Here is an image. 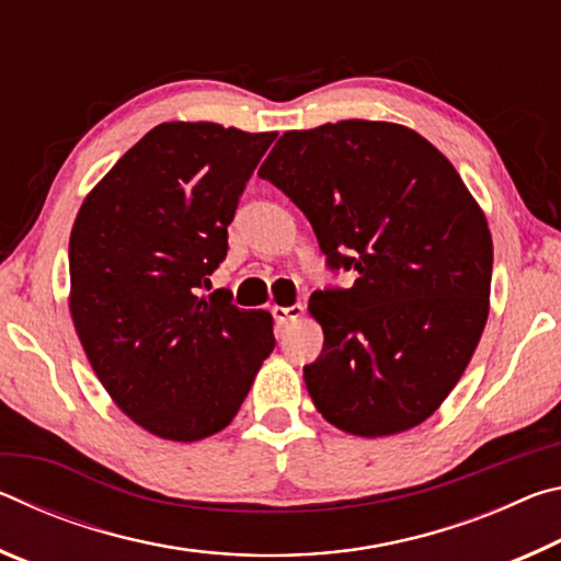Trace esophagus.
<instances>
[{
	"label": "esophagus",
	"instance_id": "obj_1",
	"mask_svg": "<svg viewBox=\"0 0 561 561\" xmlns=\"http://www.w3.org/2000/svg\"><path fill=\"white\" fill-rule=\"evenodd\" d=\"M272 314H274V321H277V324L287 327V324H291V321L301 319L304 307H301V304H294V307H274Z\"/></svg>",
	"mask_w": 561,
	"mask_h": 561
}]
</instances>
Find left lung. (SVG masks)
I'll return each mask as SVG.
<instances>
[{
  "mask_svg": "<svg viewBox=\"0 0 561 561\" xmlns=\"http://www.w3.org/2000/svg\"><path fill=\"white\" fill-rule=\"evenodd\" d=\"M307 215L348 289L314 291L317 411L381 438L421 425L460 381L490 314L492 237L453 163L415 130L339 121L287 130L260 168Z\"/></svg>",
  "mask_w": 561,
  "mask_h": 561,
  "instance_id": "1",
  "label": "left lung"
}]
</instances>
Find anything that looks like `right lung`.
<instances>
[{
  "mask_svg": "<svg viewBox=\"0 0 561 561\" xmlns=\"http://www.w3.org/2000/svg\"><path fill=\"white\" fill-rule=\"evenodd\" d=\"M277 133L160 123L76 215L69 309L89 364L123 413L158 438L230 425L277 341L272 314L203 284L227 254L247 180Z\"/></svg>",
  "mask_w": 561,
  "mask_h": 561,
  "instance_id": "obj_1",
  "label": "right lung"
}]
</instances>
